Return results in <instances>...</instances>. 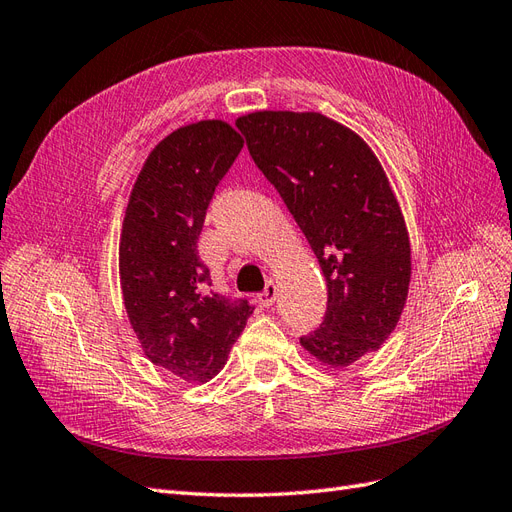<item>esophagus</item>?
I'll return each instance as SVG.
<instances>
[{"label": "esophagus", "instance_id": "34e87169", "mask_svg": "<svg viewBox=\"0 0 512 512\" xmlns=\"http://www.w3.org/2000/svg\"><path fill=\"white\" fill-rule=\"evenodd\" d=\"M275 295H278V290H275V284H273V282H267L265 290H262V293L258 295V303H260V306L269 308L271 303L275 301Z\"/></svg>", "mask_w": 512, "mask_h": 512}]
</instances>
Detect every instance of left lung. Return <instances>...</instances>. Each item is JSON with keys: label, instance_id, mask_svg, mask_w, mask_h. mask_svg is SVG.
I'll list each match as a JSON object with an SVG mask.
<instances>
[{"label": "left lung", "instance_id": "1", "mask_svg": "<svg viewBox=\"0 0 512 512\" xmlns=\"http://www.w3.org/2000/svg\"><path fill=\"white\" fill-rule=\"evenodd\" d=\"M237 127L325 275L323 323L301 347L351 366L381 347L407 301L411 247L388 176L362 137L323 114L254 112Z\"/></svg>", "mask_w": 512, "mask_h": 512}]
</instances>
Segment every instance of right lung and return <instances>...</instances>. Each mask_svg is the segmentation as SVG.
Returning <instances> with one entry per match:
<instances>
[{"instance_id": "obj_1", "label": "right lung", "mask_w": 512, "mask_h": 512, "mask_svg": "<svg viewBox=\"0 0 512 512\" xmlns=\"http://www.w3.org/2000/svg\"><path fill=\"white\" fill-rule=\"evenodd\" d=\"M243 148L224 120L176 129L148 155L120 237V286L131 327L150 362L189 383L224 368L254 312L215 293L198 256L206 209Z\"/></svg>"}]
</instances>
